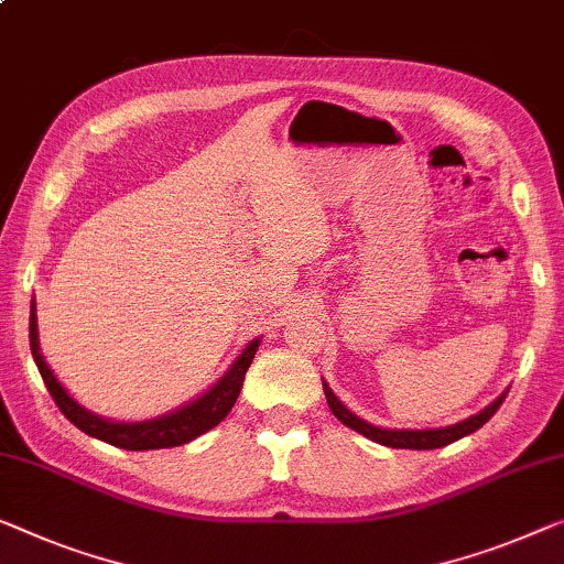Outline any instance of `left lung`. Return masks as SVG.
<instances>
[{
	"mask_svg": "<svg viewBox=\"0 0 564 564\" xmlns=\"http://www.w3.org/2000/svg\"><path fill=\"white\" fill-rule=\"evenodd\" d=\"M324 382V380H322ZM324 394H326V402H329L332 413L341 420L344 425L351 427V431L362 433L365 438L375 441V443H382L388 445V448H413V451H433V448H443V445H448L453 441L464 438V435H470L476 433L478 427H481L484 423H489V417L497 413V410L501 408L503 398H507V392L499 394L497 400L491 402L489 408H484L481 413L470 415L466 420H460V423L456 425H448V427H433V431H390V427H377L372 423H367V420L357 417L351 410H347L341 405V400L336 398V394L332 392L329 384L324 382Z\"/></svg>",
	"mask_w": 564,
	"mask_h": 564,
	"instance_id": "left-lung-1",
	"label": "left lung"
}]
</instances>
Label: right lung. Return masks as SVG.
Instances as JSON below:
<instances>
[{
	"label": "right lung",
	"instance_id": "right-lung-1",
	"mask_svg": "<svg viewBox=\"0 0 564 564\" xmlns=\"http://www.w3.org/2000/svg\"><path fill=\"white\" fill-rule=\"evenodd\" d=\"M260 347V339H253L242 349V355L235 359L232 367L217 380L213 388L205 394H199L197 400L187 402V405L172 410L162 417L154 420H141V423H116V420L100 417L90 413L83 405H78L67 390L57 382L53 369L47 367L45 359L40 355V339H37V314H35V301L30 308V349L32 359L40 369L42 380H45L50 394H53L55 405L63 410V415L70 420L75 427H80L83 433H88L90 438H98L104 443H111L116 448L126 451H156V448H174V445H184L189 441L199 438L202 433L213 431L217 423H223L225 415L230 413L235 400H238L242 380L250 362H253L256 351Z\"/></svg>",
	"mask_w": 564,
	"mask_h": 564
}]
</instances>
